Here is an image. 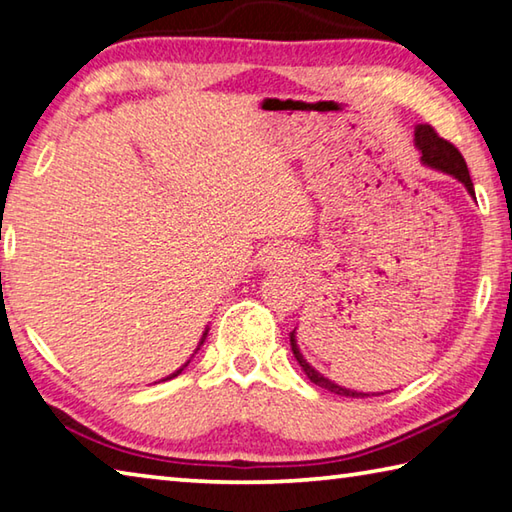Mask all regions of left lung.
<instances>
[{"instance_id":"obj_1","label":"left lung","mask_w":512,"mask_h":512,"mask_svg":"<svg viewBox=\"0 0 512 512\" xmlns=\"http://www.w3.org/2000/svg\"><path fill=\"white\" fill-rule=\"evenodd\" d=\"M416 146L423 152V161L427 166L443 170L447 175H454L459 182L465 184L468 188V193L474 195V186H472V179H470V170L468 164H465L463 155L459 152V148L450 143L447 139H443L441 134H438L432 125L427 123H420L416 128ZM290 344H292V353L297 357V362L301 364L303 373L308 375V380L312 384H317V387L326 389L330 393H337V396H346V398H366L369 393H360V391H351V389H344V387H337L335 382H330L324 375L317 373L312 366L303 360V355L299 353L297 342H294V333H290Z\"/></svg>"}]
</instances>
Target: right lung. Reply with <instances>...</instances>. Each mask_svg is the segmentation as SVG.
Wrapping results in <instances>:
<instances>
[{"instance_id": "1", "label": "right lung", "mask_w": 512, "mask_h": 512, "mask_svg": "<svg viewBox=\"0 0 512 512\" xmlns=\"http://www.w3.org/2000/svg\"><path fill=\"white\" fill-rule=\"evenodd\" d=\"M204 337H206V333L202 335V342H200V344H204ZM188 362H191V360H188ZM188 362H186L184 366H188ZM184 366H182V369H179V371H175L173 375H168V378H166V380H173V378H175V375H179V373H182V371H184Z\"/></svg>"}]
</instances>
